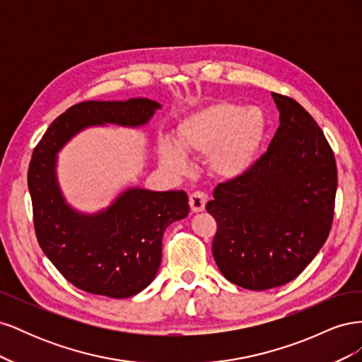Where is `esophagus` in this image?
<instances>
[{"label":"esophagus","instance_id":"34e87169","mask_svg":"<svg viewBox=\"0 0 362 362\" xmlns=\"http://www.w3.org/2000/svg\"><path fill=\"white\" fill-rule=\"evenodd\" d=\"M206 201H208L206 193H204V192H193L190 194V198H189V204H190L192 211H194V213L204 211Z\"/></svg>","mask_w":362,"mask_h":362}]
</instances>
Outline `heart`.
<instances>
[{"label":"heart","instance_id":"b5f03b06","mask_svg":"<svg viewBox=\"0 0 362 362\" xmlns=\"http://www.w3.org/2000/svg\"><path fill=\"white\" fill-rule=\"evenodd\" d=\"M266 133V117L257 107L243 108L231 103H214L185 116L177 128V145L160 144V158L175 172L187 169L184 152L208 157L211 173L235 180L255 163Z\"/></svg>","mask_w":362,"mask_h":362}]
</instances>
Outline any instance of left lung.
<instances>
[{
    "label": "left lung",
    "mask_w": 362,
    "mask_h": 362,
    "mask_svg": "<svg viewBox=\"0 0 362 362\" xmlns=\"http://www.w3.org/2000/svg\"><path fill=\"white\" fill-rule=\"evenodd\" d=\"M279 127L266 154L214 189L213 257L238 287L269 290L298 278L329 235L337 164L322 128L286 95L272 93Z\"/></svg>",
    "instance_id": "left-lung-1"
}]
</instances>
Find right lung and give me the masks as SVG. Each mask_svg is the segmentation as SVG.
Masks as SVG:
<instances>
[{
  "label": "right lung",
  "mask_w": 362,
  "mask_h": 362,
  "mask_svg": "<svg viewBox=\"0 0 362 362\" xmlns=\"http://www.w3.org/2000/svg\"><path fill=\"white\" fill-rule=\"evenodd\" d=\"M158 108L146 98L75 104L54 120L33 151L28 190L39 246L83 291L122 299L145 290L160 267L164 229L189 214V198L182 190L134 187L100 213H78L59 187V151L87 127H141Z\"/></svg>",
  "instance_id": "add662e5"
}]
</instances>
